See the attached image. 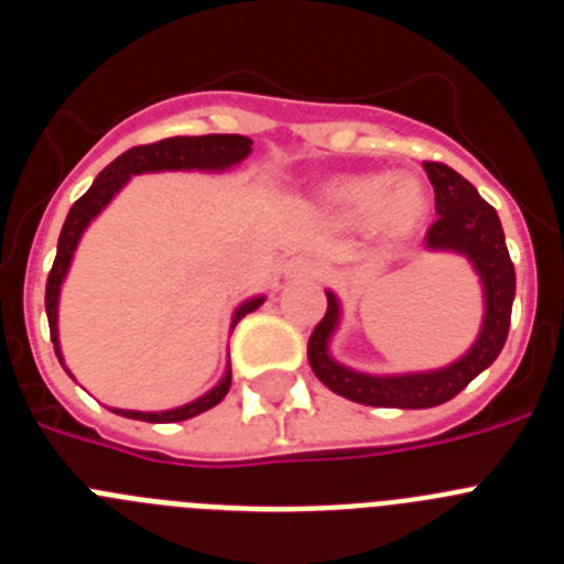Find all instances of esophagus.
Returning <instances> with one entry per match:
<instances>
[{
  "instance_id": "1",
  "label": "esophagus",
  "mask_w": 564,
  "mask_h": 564,
  "mask_svg": "<svg viewBox=\"0 0 564 564\" xmlns=\"http://www.w3.org/2000/svg\"><path fill=\"white\" fill-rule=\"evenodd\" d=\"M316 262H313L311 257H293L291 262H288L285 273L291 279H305V276H316Z\"/></svg>"
}]
</instances>
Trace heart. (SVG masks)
I'll return each instance as SVG.
<instances>
[{
	"label": "heart",
	"instance_id": "b5f03b06",
	"mask_svg": "<svg viewBox=\"0 0 564 564\" xmlns=\"http://www.w3.org/2000/svg\"><path fill=\"white\" fill-rule=\"evenodd\" d=\"M322 206L338 220L358 223L378 237H406L430 212V194L412 174H347L322 188Z\"/></svg>",
	"mask_w": 564,
	"mask_h": 564
}]
</instances>
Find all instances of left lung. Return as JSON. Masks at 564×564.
Returning a JSON list of instances; mask_svg holds the SVG:
<instances>
[{
    "label": "left lung",
    "instance_id": "left-lung-1",
    "mask_svg": "<svg viewBox=\"0 0 564 564\" xmlns=\"http://www.w3.org/2000/svg\"><path fill=\"white\" fill-rule=\"evenodd\" d=\"M430 183L435 188L437 220L426 231V246L435 251H457L471 259L482 279L486 291V318L475 347L437 372H417V376H364L336 364L327 352V338L338 325V302L327 293L325 318L313 327L307 341V361L327 390L347 401L364 406H390V410H430L452 401L475 381L486 367L500 356L502 344L511 327V305H514L517 276L514 262L508 257L506 234L495 206L482 200L477 188L446 163H423Z\"/></svg>",
    "mask_w": 564,
    "mask_h": 564
}]
</instances>
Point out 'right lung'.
<instances>
[{
	"label": "right lung",
	"instance_id": "obj_1",
	"mask_svg": "<svg viewBox=\"0 0 564 564\" xmlns=\"http://www.w3.org/2000/svg\"><path fill=\"white\" fill-rule=\"evenodd\" d=\"M253 141L246 134H197V138H163V141L143 143V147H132L115 158L107 169L96 177V183L87 188V192L73 203L67 220H64L62 234H58V251L53 259V268H50L47 276V291H44V307H47V322H50V338L56 344V356L62 361V352H58V327H56V311H58V288H62V279L69 268V259L76 251L78 239H82L84 228L89 226V220L112 200L118 188L132 177V174L141 172H163V169H228L234 163L246 161L251 154ZM265 299H248L246 305L237 307L234 313L231 327H237V322L242 316H248L251 311H257ZM64 364V361H62ZM228 387H231V372L223 376V381L214 387L212 392H206L197 401L186 403V406H177V410L169 412H132V410H115L123 417H134V421L147 423H177L188 421V417L200 415V412L212 410L226 398Z\"/></svg>",
	"mask_w": 564,
	"mask_h": 564
}]
</instances>
